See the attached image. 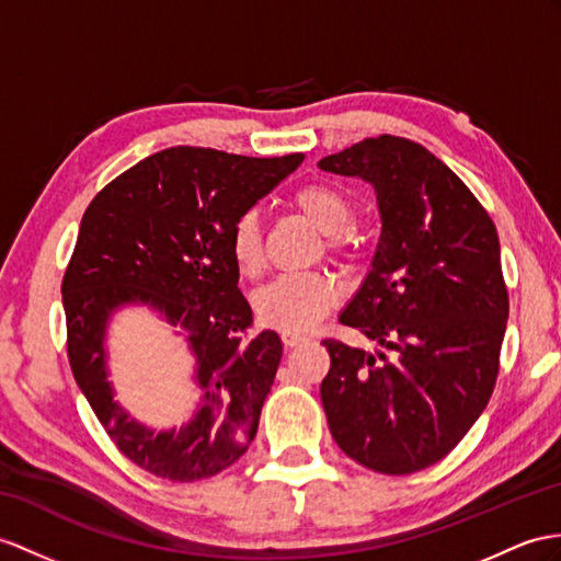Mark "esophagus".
Here are the masks:
<instances>
[{"label": "esophagus", "instance_id": "1", "mask_svg": "<svg viewBox=\"0 0 561 561\" xmlns=\"http://www.w3.org/2000/svg\"><path fill=\"white\" fill-rule=\"evenodd\" d=\"M307 335H299V333H283V345L285 347H295V345H302L307 343Z\"/></svg>", "mask_w": 561, "mask_h": 561}]
</instances>
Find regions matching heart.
<instances>
[{"label":"heart","mask_w":561,"mask_h":561,"mask_svg":"<svg viewBox=\"0 0 561 561\" xmlns=\"http://www.w3.org/2000/svg\"><path fill=\"white\" fill-rule=\"evenodd\" d=\"M293 204L328 236V248L333 252L347 256L357 252V242L345 233L354 218V204L343 190L325 183L305 185L295 193ZM228 250L244 276H256L262 271V224H259V214L254 209L242 211L230 226ZM335 285L323 273H285L254 295V311L259 321L276 331L305 333L321 321L323 313L335 305Z\"/></svg>","instance_id":"1"}]
</instances>
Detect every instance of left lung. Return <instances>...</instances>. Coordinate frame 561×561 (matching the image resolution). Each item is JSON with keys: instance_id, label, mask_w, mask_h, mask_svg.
<instances>
[{"instance_id": "left-lung-1", "label": "left lung", "mask_w": 561, "mask_h": 561, "mask_svg": "<svg viewBox=\"0 0 561 561\" xmlns=\"http://www.w3.org/2000/svg\"><path fill=\"white\" fill-rule=\"evenodd\" d=\"M319 169L374 185L380 238L340 323L374 352L323 340L321 402L333 440L362 467L404 476L453 453L493 394L510 317L493 218L453 169L380 135Z\"/></svg>"}]
</instances>
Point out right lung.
I'll return each instance as SVG.
<instances>
[{
	"mask_svg": "<svg viewBox=\"0 0 561 561\" xmlns=\"http://www.w3.org/2000/svg\"><path fill=\"white\" fill-rule=\"evenodd\" d=\"M302 159L171 147L121 173L85 209L61 283L68 362L108 438L140 469L193 483L254 440L283 343L276 331L244 337L252 309L228 236ZM126 306L157 310L186 337L201 402L181 430L145 427L113 400L105 331Z\"/></svg>",
	"mask_w": 561,
	"mask_h": 561,
	"instance_id": "right-lung-1",
	"label": "right lung"
}]
</instances>
